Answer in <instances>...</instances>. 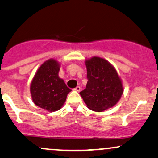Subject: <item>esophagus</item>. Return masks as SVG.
Returning <instances> with one entry per match:
<instances>
[{
	"instance_id": "esophagus-1",
	"label": "esophagus",
	"mask_w": 158,
	"mask_h": 158,
	"mask_svg": "<svg viewBox=\"0 0 158 158\" xmlns=\"http://www.w3.org/2000/svg\"><path fill=\"white\" fill-rule=\"evenodd\" d=\"M74 90H75V91H78V92H79V91H80V90H81V88L79 87V86H77V87L74 88Z\"/></svg>"
}]
</instances>
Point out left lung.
Returning a JSON list of instances; mask_svg holds the SVG:
<instances>
[{"instance_id": "obj_1", "label": "left lung", "mask_w": 158, "mask_h": 158, "mask_svg": "<svg viewBox=\"0 0 158 158\" xmlns=\"http://www.w3.org/2000/svg\"><path fill=\"white\" fill-rule=\"evenodd\" d=\"M88 82L80 95L88 108L103 112L115 106L123 94L121 79L110 62L99 57L85 61Z\"/></svg>"}]
</instances>
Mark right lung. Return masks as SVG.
<instances>
[{"label":"right lung","mask_w":158,"mask_h":158,"mask_svg":"<svg viewBox=\"0 0 158 158\" xmlns=\"http://www.w3.org/2000/svg\"><path fill=\"white\" fill-rule=\"evenodd\" d=\"M60 66L54 59L46 60L38 69L31 85L34 103L48 112L59 110L71 90L58 76Z\"/></svg>","instance_id":"add662e5"}]
</instances>
